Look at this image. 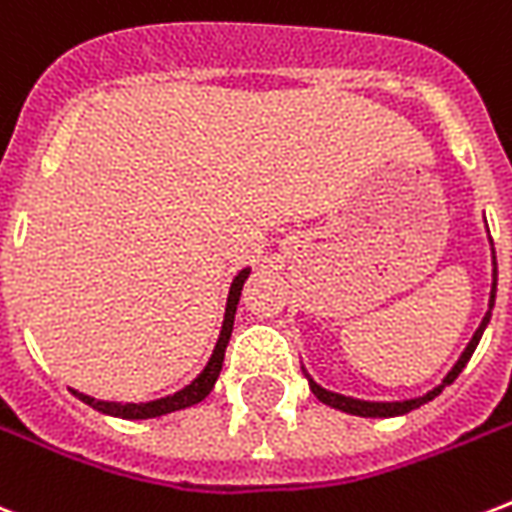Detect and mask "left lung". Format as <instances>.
<instances>
[{
	"instance_id": "8db88e82",
	"label": "left lung",
	"mask_w": 512,
	"mask_h": 512,
	"mask_svg": "<svg viewBox=\"0 0 512 512\" xmlns=\"http://www.w3.org/2000/svg\"><path fill=\"white\" fill-rule=\"evenodd\" d=\"M494 295H497V263H494V282H491V300H489V311H486V317H483L481 327L475 330L473 341L467 343V349L462 351V357L456 360V365L451 370H448V376L443 378V384L435 386L432 392H427L424 397H416V400H403V403H370V400H357V397H346V395H338V392H327V389H322V386L314 381V378L308 376L306 370V378H308V386H311V392L317 395V400H322L325 405H330V408H338V411L343 413H354V416H370V419H389V416H403V413L413 411V408H419V405L429 403V400H435V397L446 389L448 384H454V378L462 373V368L470 362V357H473L475 346H478V341H481L483 330H486V325H489L491 319V308H494Z\"/></svg>"
}]
</instances>
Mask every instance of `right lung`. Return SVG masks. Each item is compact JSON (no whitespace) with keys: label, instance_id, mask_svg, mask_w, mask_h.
Here are the masks:
<instances>
[{"label":"right lung","instance_id":"right-lung-1","mask_svg":"<svg viewBox=\"0 0 512 512\" xmlns=\"http://www.w3.org/2000/svg\"><path fill=\"white\" fill-rule=\"evenodd\" d=\"M249 276V268L233 279L230 284V295H228V306H225V322H222V330H220V338H217V346L212 351V360L206 362V368L201 376L190 381L185 389H179L174 395L169 397H161V400H152V403H104V400H93V397L83 395V392H74V397H80L83 403H88L91 408L96 411L107 413V416H120V419H155V416H163V413H174V411H182V408H190V405L201 403L209 392L214 389V381L220 376L222 370V360H225V349H228V341H230V333H233V317H236V306H239V298H241V287L247 282Z\"/></svg>","mask_w":512,"mask_h":512}]
</instances>
